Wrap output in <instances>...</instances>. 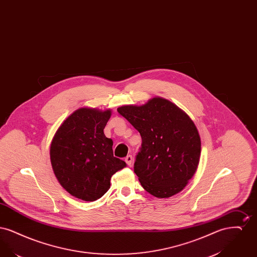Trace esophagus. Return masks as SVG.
<instances>
[{
  "label": "esophagus",
  "mask_w": 257,
  "mask_h": 257,
  "mask_svg": "<svg viewBox=\"0 0 257 257\" xmlns=\"http://www.w3.org/2000/svg\"><path fill=\"white\" fill-rule=\"evenodd\" d=\"M125 162H126V164H127L129 167H131L132 164H133V157H132V155H128V156L125 158Z\"/></svg>",
  "instance_id": "34e87169"
}]
</instances>
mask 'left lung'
Masks as SVG:
<instances>
[{
  "label": "left lung",
  "instance_id": "left-lung-1",
  "mask_svg": "<svg viewBox=\"0 0 257 257\" xmlns=\"http://www.w3.org/2000/svg\"><path fill=\"white\" fill-rule=\"evenodd\" d=\"M117 111L142 137L134 171L144 189L159 198L181 192L200 158V137L194 121L162 97L152 98L142 106H122Z\"/></svg>",
  "mask_w": 257,
  "mask_h": 257
}]
</instances>
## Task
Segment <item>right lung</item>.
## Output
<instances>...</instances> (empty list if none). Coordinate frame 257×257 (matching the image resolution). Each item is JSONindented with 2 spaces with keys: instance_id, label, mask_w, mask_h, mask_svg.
I'll list each match as a JSON object with an SVG mask.
<instances>
[{
  "instance_id": "obj_1",
  "label": "right lung",
  "mask_w": 257,
  "mask_h": 257,
  "mask_svg": "<svg viewBox=\"0 0 257 257\" xmlns=\"http://www.w3.org/2000/svg\"><path fill=\"white\" fill-rule=\"evenodd\" d=\"M110 110L80 108L57 130L50 147L54 173L71 196L94 201L110 189V177L126 167L113 157L112 141L104 134Z\"/></svg>"
}]
</instances>
